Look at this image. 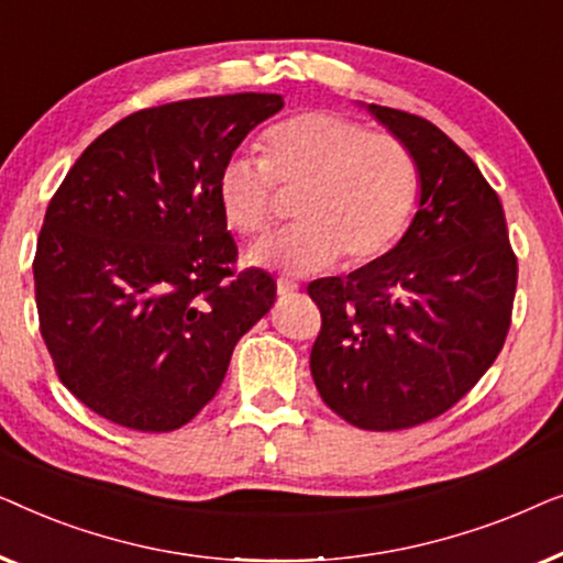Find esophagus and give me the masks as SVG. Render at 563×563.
Here are the masks:
<instances>
[{"instance_id": "obj_1", "label": "esophagus", "mask_w": 563, "mask_h": 563, "mask_svg": "<svg viewBox=\"0 0 563 563\" xmlns=\"http://www.w3.org/2000/svg\"><path fill=\"white\" fill-rule=\"evenodd\" d=\"M299 289V284L297 282H291V279H276V295L279 297H287V295H295V291Z\"/></svg>"}]
</instances>
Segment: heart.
<instances>
[{"instance_id": "b5f03b06", "label": "heart", "mask_w": 563, "mask_h": 563, "mask_svg": "<svg viewBox=\"0 0 563 563\" xmlns=\"http://www.w3.org/2000/svg\"><path fill=\"white\" fill-rule=\"evenodd\" d=\"M261 161L233 156L218 176L222 218L238 235L261 238L295 197L299 225L249 253L251 264L289 274L382 258L410 222L420 189L412 153L395 135L372 133L333 112H305L264 130Z\"/></svg>"}]
</instances>
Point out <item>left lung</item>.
<instances>
[{
	"label": "left lung",
	"mask_w": 563,
	"mask_h": 563,
	"mask_svg": "<svg viewBox=\"0 0 563 563\" xmlns=\"http://www.w3.org/2000/svg\"><path fill=\"white\" fill-rule=\"evenodd\" d=\"M410 148L420 210L395 249L307 287L320 307L310 372L322 402L364 430H405L451 410L503 351L518 256L479 166L433 122L368 104Z\"/></svg>",
	"instance_id": "1"
}]
</instances>
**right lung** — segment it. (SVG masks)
<instances>
[{"label": "right lung", "instance_id": "add662e5", "mask_svg": "<svg viewBox=\"0 0 563 563\" xmlns=\"http://www.w3.org/2000/svg\"><path fill=\"white\" fill-rule=\"evenodd\" d=\"M282 107L243 91L137 110L60 181L33 261L37 320L58 379L99 418L141 433L187 426L272 310V276L233 268L218 176Z\"/></svg>", "mask_w": 563, "mask_h": 563}]
</instances>
